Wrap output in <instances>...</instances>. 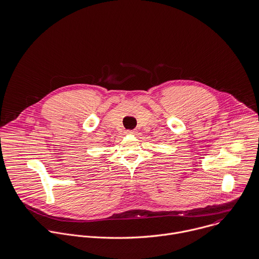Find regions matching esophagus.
<instances>
[{"label":"esophagus","mask_w":259,"mask_h":259,"mask_svg":"<svg viewBox=\"0 0 259 259\" xmlns=\"http://www.w3.org/2000/svg\"><path fill=\"white\" fill-rule=\"evenodd\" d=\"M125 134H127V135H133V134H136V131H131V130H127V131H125Z\"/></svg>","instance_id":"obj_1"}]
</instances>
